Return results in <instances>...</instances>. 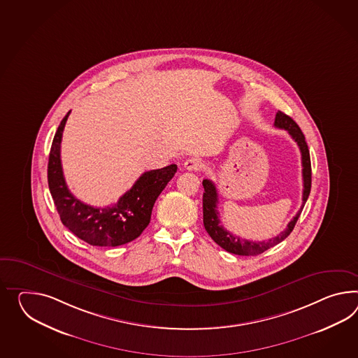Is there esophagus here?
<instances>
[{"instance_id": "1", "label": "esophagus", "mask_w": 358, "mask_h": 358, "mask_svg": "<svg viewBox=\"0 0 358 358\" xmlns=\"http://www.w3.org/2000/svg\"><path fill=\"white\" fill-rule=\"evenodd\" d=\"M204 166V163L201 162V159H198V157H190V159H187L186 162H185V164H183V168L186 169V171H201V168Z\"/></svg>"}]
</instances>
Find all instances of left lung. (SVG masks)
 <instances>
[{"instance_id":"left-lung-1","label":"left lung","mask_w":358,"mask_h":358,"mask_svg":"<svg viewBox=\"0 0 358 358\" xmlns=\"http://www.w3.org/2000/svg\"><path fill=\"white\" fill-rule=\"evenodd\" d=\"M274 127L287 131L289 136L294 138V141L297 143V146L300 148L301 164H303V185H304L301 208L297 212L296 216L288 222L287 227L282 233H279L278 236L271 238L268 241H262V242H252V241L242 239L241 236H233L225 227L220 225L216 186L210 180H203V187H204V192H203V224H204V227H206V230L210 234V238L227 252L239 255V256H256V255H260V253L269 250L271 247L277 245L282 241H285L296 225L297 218L300 217V213L304 208L306 199L310 194L312 166H310L309 150H308V145H306V137H304L303 131L299 128L296 122H294L288 115L283 114L282 111H278L275 115Z\"/></svg>"}]
</instances>
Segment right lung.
<instances>
[{
  "instance_id": "right-lung-1",
  "label": "right lung",
  "mask_w": 358,
  "mask_h": 358,
  "mask_svg": "<svg viewBox=\"0 0 358 358\" xmlns=\"http://www.w3.org/2000/svg\"><path fill=\"white\" fill-rule=\"evenodd\" d=\"M70 113L55 131L48 164L49 190L62 224L92 245L116 247L129 243L148 227L155 201L175 176L177 166L145 172L113 206L101 208L85 204L71 194L62 171V133Z\"/></svg>"
}]
</instances>
